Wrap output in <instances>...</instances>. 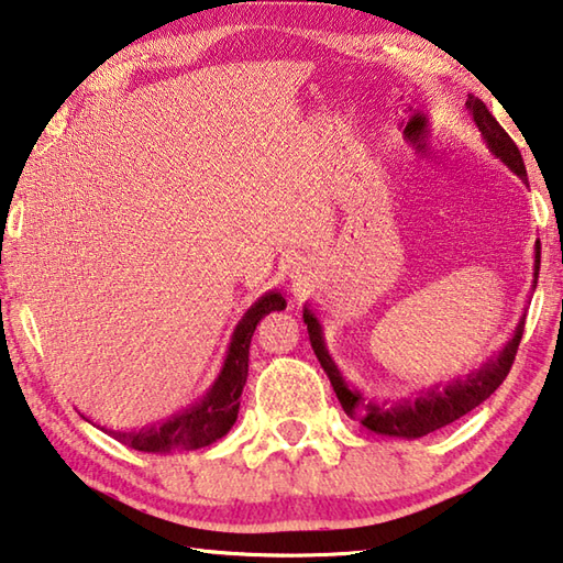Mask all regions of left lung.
Wrapping results in <instances>:
<instances>
[{
  "label": "left lung",
  "mask_w": 563,
  "mask_h": 563,
  "mask_svg": "<svg viewBox=\"0 0 563 563\" xmlns=\"http://www.w3.org/2000/svg\"><path fill=\"white\" fill-rule=\"evenodd\" d=\"M465 108L470 110V115H473V122L477 125L479 135H483L487 150L493 152V155L503 162L507 169H512L515 175L527 184L525 159L519 155L512 137H509L503 130V125L493 118V112H489L483 100L475 96H467ZM539 255L541 251L537 246L534 288L539 278ZM525 317L515 327L512 340H509L495 356H489L479 369L465 374L463 379H453L448 384H433L431 388H426V391H421L418 396L398 398V401H374V398H366L360 388L346 384L340 366L334 364L330 352H327L320 320H317V314L308 308V305H305L302 310V320L308 324L312 350L317 354V360H320L322 369L327 372V376H330V384L334 388L336 398H340L344 413L360 416L362 423L374 433L391 435V438H408V441H413V438H423L428 433L438 431V428L457 421L460 416L470 413L475 406H479L485 398H489V394L497 391V386L507 379L509 369H512L517 346L525 332Z\"/></svg>",
  "instance_id": "left-lung-1"
}]
</instances>
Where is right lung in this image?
<instances>
[{"label":"right lung","instance_id":"right-lung-1","mask_svg":"<svg viewBox=\"0 0 563 563\" xmlns=\"http://www.w3.org/2000/svg\"><path fill=\"white\" fill-rule=\"evenodd\" d=\"M283 292L271 290L261 295L246 314L241 317V322L233 330L227 360L221 364V372L209 391L203 394L197 404H191L184 411L169 416L167 421L152 423L137 431H112V428H103L115 441L125 443L128 448H135L142 453H172V451H197V448L217 443L219 438L227 435L233 423L239 418L241 406V391L246 386L249 376V350H251V336L255 332L265 314L275 310H285ZM86 418V416H84ZM90 421V418H86Z\"/></svg>","mask_w":563,"mask_h":563}]
</instances>
